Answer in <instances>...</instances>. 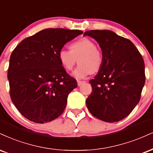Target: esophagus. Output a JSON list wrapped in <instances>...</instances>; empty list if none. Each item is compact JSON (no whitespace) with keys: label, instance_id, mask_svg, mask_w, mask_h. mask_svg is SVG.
Returning <instances> with one entry per match:
<instances>
[{"label":"esophagus","instance_id":"1","mask_svg":"<svg viewBox=\"0 0 153 153\" xmlns=\"http://www.w3.org/2000/svg\"><path fill=\"white\" fill-rule=\"evenodd\" d=\"M77 82H78V85L80 86L82 83H84L85 81H82V80H77Z\"/></svg>","mask_w":153,"mask_h":153}]
</instances>
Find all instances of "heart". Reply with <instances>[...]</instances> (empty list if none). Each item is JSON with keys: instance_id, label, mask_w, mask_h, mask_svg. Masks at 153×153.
<instances>
[{"instance_id": "b5f03b06", "label": "heart", "mask_w": 153, "mask_h": 153, "mask_svg": "<svg viewBox=\"0 0 153 153\" xmlns=\"http://www.w3.org/2000/svg\"><path fill=\"white\" fill-rule=\"evenodd\" d=\"M60 65L65 71L73 68L78 59L79 65L73 72L78 79L85 78L92 72L98 71L102 64V56L94 42L87 38L76 40L70 45V51L61 50L58 53Z\"/></svg>"}]
</instances>
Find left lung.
Returning a JSON list of instances; mask_svg holds the SVG:
<instances>
[{"mask_svg":"<svg viewBox=\"0 0 153 153\" xmlns=\"http://www.w3.org/2000/svg\"><path fill=\"white\" fill-rule=\"evenodd\" d=\"M91 36L99 43L102 64L90 80L91 94L86 100L93 116L108 123L121 120L138 103L145 85V63L130 40L108 30H92Z\"/></svg>","mask_w":153,"mask_h":153,"instance_id":"1","label":"left lung"}]
</instances>
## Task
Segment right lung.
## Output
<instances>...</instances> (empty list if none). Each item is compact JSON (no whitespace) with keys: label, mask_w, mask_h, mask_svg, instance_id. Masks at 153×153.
Masks as SVG:
<instances>
[{"label":"right lung","mask_w":153,"mask_h":153,"mask_svg":"<svg viewBox=\"0 0 153 153\" xmlns=\"http://www.w3.org/2000/svg\"><path fill=\"white\" fill-rule=\"evenodd\" d=\"M82 33L79 30L44 29L13 50L8 71L10 98L29 120L51 122L63 113L69 93L78 85L60 65L58 53Z\"/></svg>","instance_id":"add662e5"}]
</instances>
